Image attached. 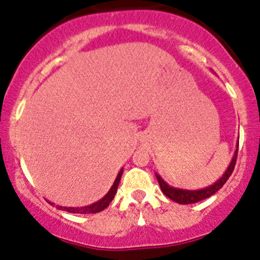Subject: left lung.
<instances>
[{
	"instance_id": "obj_1",
	"label": "left lung",
	"mask_w": 260,
	"mask_h": 260,
	"mask_svg": "<svg viewBox=\"0 0 260 260\" xmlns=\"http://www.w3.org/2000/svg\"><path fill=\"white\" fill-rule=\"evenodd\" d=\"M237 153H238V145H237V150L235 151V156H233L231 163H230L229 168L226 169V172L223 173V176L215 182L214 184L206 186L204 189H199V190H185V189H179V188H173V186L168 185L165 180L162 179L158 174H156L157 180H158V184L161 186L162 193L168 197L169 199L176 201L178 204H194L198 203V201H201L204 199H208V198L214 195L216 191L220 190L222 188L224 183L227 182L230 176L232 174L233 169H235L236 166V161H237Z\"/></svg>"
}]
</instances>
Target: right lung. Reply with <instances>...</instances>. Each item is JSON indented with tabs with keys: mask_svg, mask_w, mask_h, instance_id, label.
<instances>
[{
	"mask_svg": "<svg viewBox=\"0 0 260 260\" xmlns=\"http://www.w3.org/2000/svg\"><path fill=\"white\" fill-rule=\"evenodd\" d=\"M121 174H122V169H120L118 177L115 178L114 184L112 185V188H110V190L106 194V197L102 198V199L97 201V203L92 204V205H88V206H83V208H66V206H59V205H57L56 208L59 210H65L67 212H72V214H95V212L103 211L107 206H109V204L112 203V200L114 199V195L116 194V190H118L119 182H120L121 179Z\"/></svg>",
	"mask_w": 260,
	"mask_h": 260,
	"instance_id": "right-lung-1",
	"label": "right lung"
}]
</instances>
